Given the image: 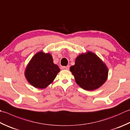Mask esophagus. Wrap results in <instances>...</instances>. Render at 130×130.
Returning a JSON list of instances; mask_svg holds the SVG:
<instances>
[{
	"instance_id": "esophagus-1",
	"label": "esophagus",
	"mask_w": 130,
	"mask_h": 130,
	"mask_svg": "<svg viewBox=\"0 0 130 130\" xmlns=\"http://www.w3.org/2000/svg\"><path fill=\"white\" fill-rule=\"evenodd\" d=\"M61 69L63 70H69V66L68 65V66H67V67H62L61 68Z\"/></svg>"
}]
</instances>
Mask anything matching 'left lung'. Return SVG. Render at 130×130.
<instances>
[{"instance_id": "1", "label": "left lung", "mask_w": 130, "mask_h": 130, "mask_svg": "<svg viewBox=\"0 0 130 130\" xmlns=\"http://www.w3.org/2000/svg\"><path fill=\"white\" fill-rule=\"evenodd\" d=\"M70 70L77 85L88 91L100 88L108 79V67L95 53L91 51L79 55Z\"/></svg>"}]
</instances>
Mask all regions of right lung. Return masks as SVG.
<instances>
[{"mask_svg": "<svg viewBox=\"0 0 130 130\" xmlns=\"http://www.w3.org/2000/svg\"><path fill=\"white\" fill-rule=\"evenodd\" d=\"M60 69L53 63L51 53L37 52L26 66L25 76L30 85L37 88L43 89L53 82Z\"/></svg>", "mask_w": 130, "mask_h": 130, "instance_id": "1", "label": "right lung"}]
</instances>
